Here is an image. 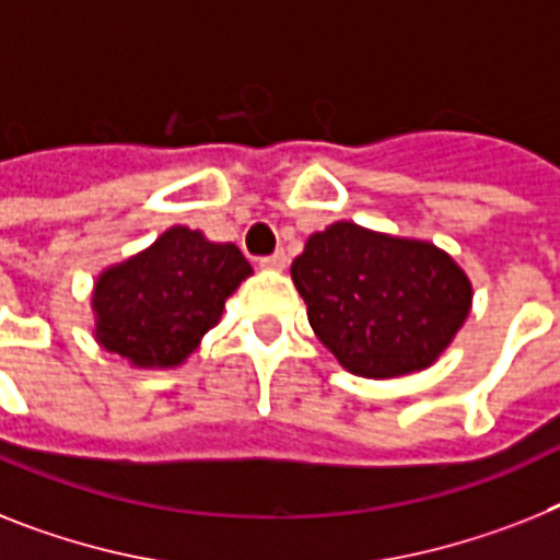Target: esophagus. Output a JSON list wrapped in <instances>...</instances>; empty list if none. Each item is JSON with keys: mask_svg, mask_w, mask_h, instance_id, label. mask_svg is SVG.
<instances>
[{"mask_svg": "<svg viewBox=\"0 0 560 560\" xmlns=\"http://www.w3.org/2000/svg\"><path fill=\"white\" fill-rule=\"evenodd\" d=\"M260 269H269V271L285 269V254L275 252V254H269V257H260Z\"/></svg>", "mask_w": 560, "mask_h": 560, "instance_id": "esophagus-1", "label": "esophagus"}]
</instances>
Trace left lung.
Listing matches in <instances>:
<instances>
[{"instance_id":"1","label":"left lung","mask_w":560,"mask_h":560,"mask_svg":"<svg viewBox=\"0 0 560 560\" xmlns=\"http://www.w3.org/2000/svg\"><path fill=\"white\" fill-rule=\"evenodd\" d=\"M291 280L314 335L360 377L432 366L472 306L469 277L450 254L354 223L312 234Z\"/></svg>"}]
</instances>
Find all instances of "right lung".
Masks as SVG:
<instances>
[{"mask_svg":"<svg viewBox=\"0 0 560 560\" xmlns=\"http://www.w3.org/2000/svg\"><path fill=\"white\" fill-rule=\"evenodd\" d=\"M248 275L252 266L234 243L174 225L154 246L100 275L96 340L133 366H179Z\"/></svg>","mask_w":560,"mask_h":560,"instance_id":"right-lung-1","label":"right lung"}]
</instances>
